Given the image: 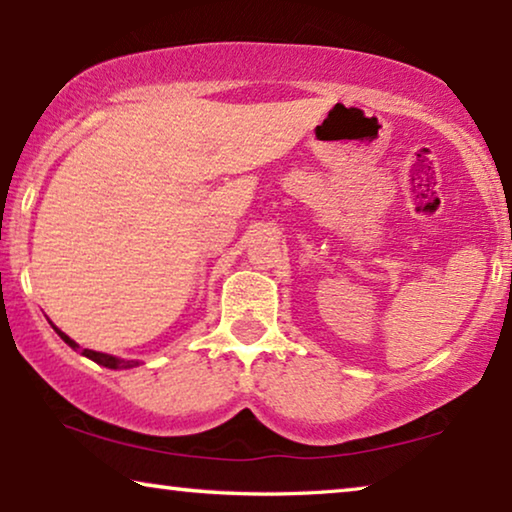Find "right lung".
Returning <instances> with one entry per match:
<instances>
[{
  "label": "right lung",
  "mask_w": 512,
  "mask_h": 512,
  "mask_svg": "<svg viewBox=\"0 0 512 512\" xmlns=\"http://www.w3.org/2000/svg\"><path fill=\"white\" fill-rule=\"evenodd\" d=\"M53 330L58 332L60 339H63V342H65L67 346H72V349H79V344L74 342V339L67 337L65 332H60L58 327H53ZM81 356L91 358L93 363H98V365H102V367H109V370H131V367H138V365H140L138 360H124V358L107 356V353H98V351H91V349H84V351H81Z\"/></svg>",
  "instance_id": "1"
}]
</instances>
